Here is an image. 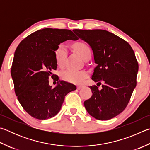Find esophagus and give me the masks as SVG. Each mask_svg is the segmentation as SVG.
<instances>
[{"label": "esophagus", "instance_id": "obj_1", "mask_svg": "<svg viewBox=\"0 0 150 150\" xmlns=\"http://www.w3.org/2000/svg\"><path fill=\"white\" fill-rule=\"evenodd\" d=\"M83 87V86H82V85H78L77 86V89L78 90H80V89H81Z\"/></svg>", "mask_w": 150, "mask_h": 150}]
</instances>
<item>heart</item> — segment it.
<instances>
[{"label":"heart","instance_id":"1","mask_svg":"<svg viewBox=\"0 0 150 150\" xmlns=\"http://www.w3.org/2000/svg\"><path fill=\"white\" fill-rule=\"evenodd\" d=\"M75 50L83 59L91 56V50L88 45L83 42H79L73 45ZM67 55L66 45L64 43L59 44L55 51V59L56 64L59 67H63ZM88 76L86 71L84 70L67 69L62 73V77L64 81L71 83H81L84 82Z\"/></svg>","mask_w":150,"mask_h":150}]
</instances>
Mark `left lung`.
<instances>
[{
  "instance_id": "left-lung-1",
  "label": "left lung",
  "mask_w": 150,
  "mask_h": 150,
  "mask_svg": "<svg viewBox=\"0 0 150 150\" xmlns=\"http://www.w3.org/2000/svg\"><path fill=\"white\" fill-rule=\"evenodd\" d=\"M73 31L93 52L96 66L92 79L97 86L104 83L101 90L96 85L90 86L92 95L84 101V107L98 120L115 117L127 107L137 86L138 64L134 51L127 41L105 30Z\"/></svg>"
}]
</instances>
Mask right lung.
Listing matches in <instances>:
<instances>
[{
	"instance_id": "right-lung-1",
	"label": "right lung",
	"mask_w": 150,
	"mask_h": 150,
	"mask_svg": "<svg viewBox=\"0 0 150 150\" xmlns=\"http://www.w3.org/2000/svg\"><path fill=\"white\" fill-rule=\"evenodd\" d=\"M79 39L69 29L45 28L25 38L15 51L11 68L16 95L30 115L40 120L55 116L60 110L65 96L76 86L59 81L55 88L49 85L58 65L55 51L60 43Z\"/></svg>"
}]
</instances>
